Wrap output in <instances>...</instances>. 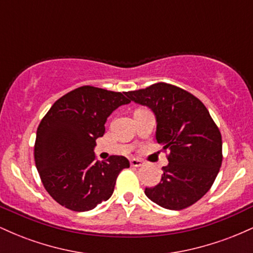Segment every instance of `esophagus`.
I'll return each instance as SVG.
<instances>
[{"label":"esophagus","mask_w":253,"mask_h":253,"mask_svg":"<svg viewBox=\"0 0 253 253\" xmlns=\"http://www.w3.org/2000/svg\"><path fill=\"white\" fill-rule=\"evenodd\" d=\"M129 163H130V165H132V167H135V168H139V167H141V165L144 164V162L141 161V159H138V158H132L129 161Z\"/></svg>","instance_id":"esophagus-1"}]
</instances>
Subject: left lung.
Here are the masks:
<instances>
[{"label": "left lung", "instance_id": "left-lung-1", "mask_svg": "<svg viewBox=\"0 0 253 253\" xmlns=\"http://www.w3.org/2000/svg\"><path fill=\"white\" fill-rule=\"evenodd\" d=\"M126 96L152 110L157 143L170 151L161 182L146 188V196L171 211L194 205L211 189L222 163L221 134L210 112L190 92L167 83Z\"/></svg>", "mask_w": 253, "mask_h": 253}]
</instances>
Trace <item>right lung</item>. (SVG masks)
<instances>
[{"mask_svg": "<svg viewBox=\"0 0 253 253\" xmlns=\"http://www.w3.org/2000/svg\"><path fill=\"white\" fill-rule=\"evenodd\" d=\"M130 101L126 92L84 85L57 100L37 130L34 159L40 178L54 201L75 211H91L114 191L128 159H95L96 139L104 134L107 118Z\"/></svg>", "mask_w": 253, "mask_h": 253, "instance_id": "add662e5", "label": "right lung"}]
</instances>
